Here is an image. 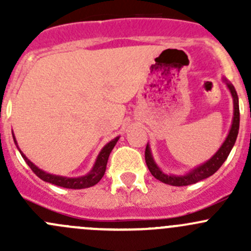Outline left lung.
I'll return each instance as SVG.
<instances>
[{
  "mask_svg": "<svg viewBox=\"0 0 251 251\" xmlns=\"http://www.w3.org/2000/svg\"><path fill=\"white\" fill-rule=\"evenodd\" d=\"M224 82L226 83L227 87H228L229 92H231L232 98H233V119H232V125L229 128V132L227 135L226 140H225L222 146L220 147L219 151L209 159L205 163L201 164L199 166H196L194 169H192L189 173L184 175H174V174H165L158 165H156L155 160H154L153 155H151V151L149 144H147L146 147V163L148 166L151 174L155 177L156 179L161 181L163 183L170 184V186H188V184L197 183V182L201 181V179L207 178L211 175H214L221 168L222 164L225 163L227 158H228L229 153H231L232 148H233L235 140H237L238 131H239V102H238V96L235 92L234 86L231 82L226 80V78H222Z\"/></svg>",
  "mask_w": 251,
  "mask_h": 251,
  "instance_id": "left-lung-1",
  "label": "left lung"
}]
</instances>
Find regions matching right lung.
Wrapping results in <instances>:
<instances>
[{
  "instance_id": "add662e5",
  "label": "right lung",
  "mask_w": 251,
  "mask_h": 251,
  "mask_svg": "<svg viewBox=\"0 0 251 251\" xmlns=\"http://www.w3.org/2000/svg\"><path fill=\"white\" fill-rule=\"evenodd\" d=\"M13 133V132H12ZM120 137H115L114 140H111L109 143L105 144L104 147L102 148V151H100L98 154L97 159H96L95 164H93L92 169L88 174H86L85 176H80V177H65V176H59V175H53V174H48L46 171L41 170V169L37 168L34 163L29 160V159L25 156V154L23 153L22 151L18 147L17 140L13 135V140L14 143L17 144L18 151H20L22 154L23 159L25 160V163L30 166L32 171L42 179V181L48 182V183L55 184V186L63 187V188H69V189H82V188H88V187H92L95 184H97L98 182L102 179L103 175L105 173V168H107V163H108V158H109L111 151L115 147L116 142L119 141Z\"/></svg>"
}]
</instances>
